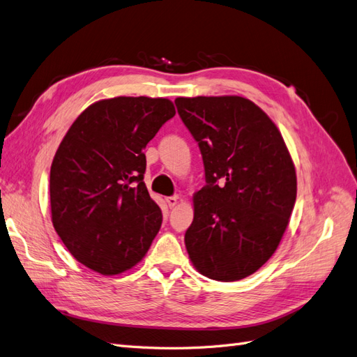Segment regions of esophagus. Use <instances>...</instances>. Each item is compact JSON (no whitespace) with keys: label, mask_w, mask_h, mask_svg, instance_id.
Masks as SVG:
<instances>
[{"label":"esophagus","mask_w":357,"mask_h":357,"mask_svg":"<svg viewBox=\"0 0 357 357\" xmlns=\"http://www.w3.org/2000/svg\"><path fill=\"white\" fill-rule=\"evenodd\" d=\"M178 199H180V197H178V195H174V197H168L165 201H167L169 208H174L176 205H177V202H178Z\"/></svg>","instance_id":"1"}]
</instances>
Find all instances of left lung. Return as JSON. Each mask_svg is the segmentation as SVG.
<instances>
[{
	"label": "left lung",
	"instance_id": "obj_1",
	"mask_svg": "<svg viewBox=\"0 0 357 357\" xmlns=\"http://www.w3.org/2000/svg\"><path fill=\"white\" fill-rule=\"evenodd\" d=\"M176 105L198 142L207 181L193 195L189 259L205 277L236 282L256 273L283 238L296 201L294 160L275 123L250 100L180 96Z\"/></svg>",
	"mask_w": 357,
	"mask_h": 357
}]
</instances>
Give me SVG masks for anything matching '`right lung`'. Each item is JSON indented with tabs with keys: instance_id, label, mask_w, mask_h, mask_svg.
Masks as SVG:
<instances>
[{
	"instance_id": "1",
	"label": "right lung",
	"mask_w": 357,
	"mask_h": 357,
	"mask_svg": "<svg viewBox=\"0 0 357 357\" xmlns=\"http://www.w3.org/2000/svg\"><path fill=\"white\" fill-rule=\"evenodd\" d=\"M174 114L167 98L101 100L61 142L50 167L52 223L68 252L92 271H128L159 232L162 213L143 181V150Z\"/></svg>"
}]
</instances>
